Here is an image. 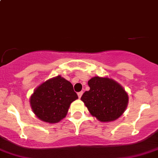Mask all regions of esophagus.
Returning a JSON list of instances; mask_svg holds the SVG:
<instances>
[{
  "instance_id": "1",
  "label": "esophagus",
  "mask_w": 158,
  "mask_h": 158,
  "mask_svg": "<svg viewBox=\"0 0 158 158\" xmlns=\"http://www.w3.org/2000/svg\"><path fill=\"white\" fill-rule=\"evenodd\" d=\"M82 91H80V92H79V93H78V97H79V98H80L81 97H82Z\"/></svg>"
}]
</instances>
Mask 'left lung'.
<instances>
[{"label":"left lung","instance_id":"left-lung-1","mask_svg":"<svg viewBox=\"0 0 158 158\" xmlns=\"http://www.w3.org/2000/svg\"><path fill=\"white\" fill-rule=\"evenodd\" d=\"M89 90L85 92L81 100L93 116L101 122L116 120L125 111L128 95L117 82L109 78L95 77L88 81Z\"/></svg>","mask_w":158,"mask_h":158}]
</instances>
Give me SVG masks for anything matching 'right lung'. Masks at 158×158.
I'll return each mask as SVG.
<instances>
[{
    "mask_svg": "<svg viewBox=\"0 0 158 158\" xmlns=\"http://www.w3.org/2000/svg\"><path fill=\"white\" fill-rule=\"evenodd\" d=\"M77 98L72 83L58 76L38 86L31 96L30 103L38 119L54 123L66 116L71 103Z\"/></svg>",
    "mask_w": 158,
    "mask_h": 158,
    "instance_id": "1",
    "label": "right lung"
}]
</instances>
